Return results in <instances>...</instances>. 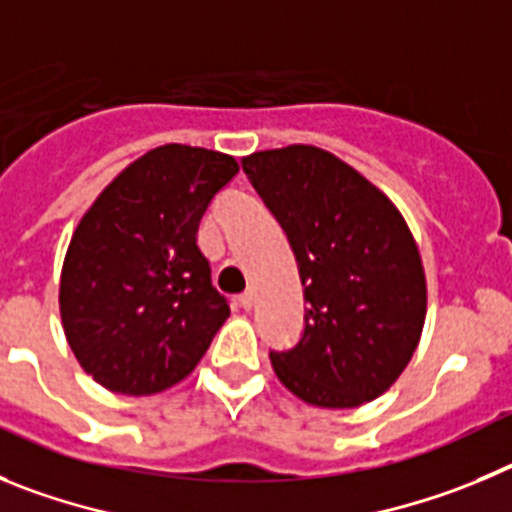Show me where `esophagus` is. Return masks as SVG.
Returning a JSON list of instances; mask_svg holds the SVG:
<instances>
[{"instance_id": "34e87169", "label": "esophagus", "mask_w": 512, "mask_h": 512, "mask_svg": "<svg viewBox=\"0 0 512 512\" xmlns=\"http://www.w3.org/2000/svg\"><path fill=\"white\" fill-rule=\"evenodd\" d=\"M239 306L247 308V311H250V308L255 306V293H252V290H247V293H242V296H239Z\"/></svg>"}]
</instances>
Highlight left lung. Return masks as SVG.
Wrapping results in <instances>:
<instances>
[{
  "instance_id": "1",
  "label": "left lung",
  "mask_w": 512,
  "mask_h": 512,
  "mask_svg": "<svg viewBox=\"0 0 512 512\" xmlns=\"http://www.w3.org/2000/svg\"><path fill=\"white\" fill-rule=\"evenodd\" d=\"M296 255L301 339L273 349L285 388L354 408L398 380L421 339L426 278L413 234L382 191L326 150L290 145L242 160Z\"/></svg>"
}]
</instances>
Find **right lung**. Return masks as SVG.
I'll return each mask as SVG.
<instances>
[{
	"mask_svg": "<svg viewBox=\"0 0 512 512\" xmlns=\"http://www.w3.org/2000/svg\"><path fill=\"white\" fill-rule=\"evenodd\" d=\"M229 155L163 145L124 168L78 222L61 275L68 344L99 385L150 395L199 365L229 316L196 245Z\"/></svg>",
	"mask_w": 512,
	"mask_h": 512,
	"instance_id": "add662e5",
	"label": "right lung"
}]
</instances>
